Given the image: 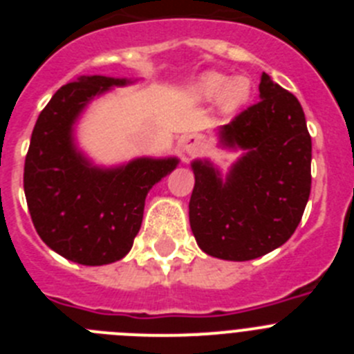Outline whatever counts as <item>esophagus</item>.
Masks as SVG:
<instances>
[{
	"label": "esophagus",
	"instance_id": "obj_1",
	"mask_svg": "<svg viewBox=\"0 0 354 354\" xmlns=\"http://www.w3.org/2000/svg\"><path fill=\"white\" fill-rule=\"evenodd\" d=\"M202 145H204V142H202V136H200V134H195V133L184 136L183 143H180V147H183V150L186 152L187 156H195L196 152L202 149Z\"/></svg>",
	"mask_w": 354,
	"mask_h": 354
}]
</instances>
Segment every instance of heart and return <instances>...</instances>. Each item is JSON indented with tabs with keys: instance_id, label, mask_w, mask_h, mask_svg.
<instances>
[{
	"instance_id": "heart-1",
	"label": "heart",
	"mask_w": 354,
	"mask_h": 354,
	"mask_svg": "<svg viewBox=\"0 0 354 354\" xmlns=\"http://www.w3.org/2000/svg\"><path fill=\"white\" fill-rule=\"evenodd\" d=\"M252 95V81L246 76L228 77L221 72H204L189 88V99L195 102L216 101L223 115H230L246 104Z\"/></svg>"
}]
</instances>
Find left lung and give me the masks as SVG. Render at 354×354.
Instances as JSON below:
<instances>
[{
    "mask_svg": "<svg viewBox=\"0 0 354 354\" xmlns=\"http://www.w3.org/2000/svg\"><path fill=\"white\" fill-rule=\"evenodd\" d=\"M261 101L218 129V145L241 150L228 174L209 159L192 162L189 225L200 250L252 261L282 246L310 196L312 140L303 108L262 72Z\"/></svg>",
    "mask_w": 354,
    "mask_h": 354,
    "instance_id": "left-lung-1",
    "label": "left lung"
}]
</instances>
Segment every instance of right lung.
<instances>
[{
  "label": "right lung",
  "mask_w": 354,
  "mask_h": 354,
  "mask_svg": "<svg viewBox=\"0 0 354 354\" xmlns=\"http://www.w3.org/2000/svg\"><path fill=\"white\" fill-rule=\"evenodd\" d=\"M126 77L81 76L64 84L31 133L24 162V195L37 234L62 257L102 266L129 253L142 227L147 193L179 165L177 158H136L97 167L74 138L84 108Z\"/></svg>",
  "instance_id": "add662e5"
}]
</instances>
